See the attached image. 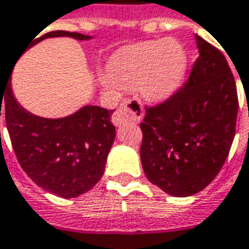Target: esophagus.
<instances>
[{
    "label": "esophagus",
    "instance_id": "obj_1",
    "mask_svg": "<svg viewBox=\"0 0 249 249\" xmlns=\"http://www.w3.org/2000/svg\"><path fill=\"white\" fill-rule=\"evenodd\" d=\"M143 117V108L139 100H125L124 103L118 107V110L112 114V124L115 126H121L126 123H138Z\"/></svg>",
    "mask_w": 249,
    "mask_h": 249
}]
</instances>
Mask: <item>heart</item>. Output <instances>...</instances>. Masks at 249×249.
<instances>
[{"instance_id": "obj_1", "label": "heart", "mask_w": 249, "mask_h": 249, "mask_svg": "<svg viewBox=\"0 0 249 249\" xmlns=\"http://www.w3.org/2000/svg\"><path fill=\"white\" fill-rule=\"evenodd\" d=\"M186 71L187 56L178 40H148L117 52L110 69L103 70L98 80L115 91L141 87L148 103L160 104L178 91Z\"/></svg>"}]
</instances>
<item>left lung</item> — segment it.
I'll return each instance as SVG.
<instances>
[{"instance_id": "left-lung-1", "label": "left lung", "mask_w": 249, "mask_h": 249, "mask_svg": "<svg viewBox=\"0 0 249 249\" xmlns=\"http://www.w3.org/2000/svg\"><path fill=\"white\" fill-rule=\"evenodd\" d=\"M198 57L186 86L146 108L141 162L151 183L173 197L207 187L226 162L235 135L237 86L224 54L196 35Z\"/></svg>"}]
</instances>
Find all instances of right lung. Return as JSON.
I'll return each mask as SVG.
<instances>
[{
  "mask_svg": "<svg viewBox=\"0 0 249 249\" xmlns=\"http://www.w3.org/2000/svg\"><path fill=\"white\" fill-rule=\"evenodd\" d=\"M48 37L93 39L79 32L53 31L31 42L25 52ZM1 111L17 159L39 187L59 197L73 198L93 189L101 179L115 139L112 110L83 106L62 118L39 117L15 100L9 79L5 89H0V117Z\"/></svg>",
  "mask_w": 249,
  "mask_h": 249,
  "instance_id": "1",
  "label": "right lung"
}]
</instances>
